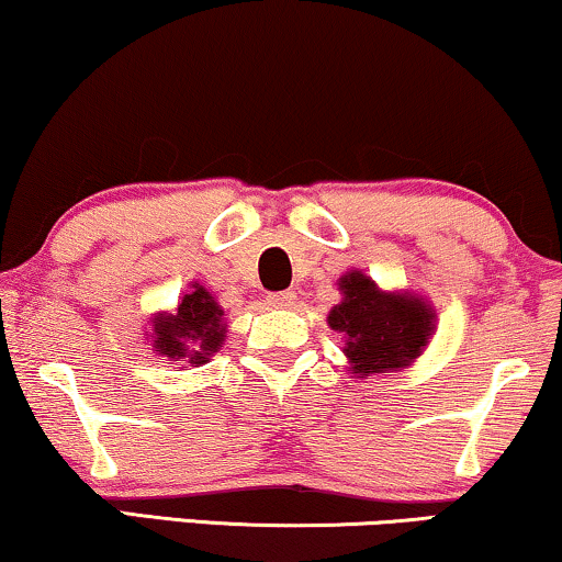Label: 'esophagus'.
Here are the masks:
<instances>
[{
	"instance_id": "obj_1",
	"label": "esophagus",
	"mask_w": 562,
	"mask_h": 562,
	"mask_svg": "<svg viewBox=\"0 0 562 562\" xmlns=\"http://www.w3.org/2000/svg\"><path fill=\"white\" fill-rule=\"evenodd\" d=\"M295 293L293 290H285V293H269L267 295V303L272 305V308H293L295 305Z\"/></svg>"
}]
</instances>
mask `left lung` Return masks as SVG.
Returning a JSON list of instances; mask_svg holds the SVG:
<instances>
[{
  "mask_svg": "<svg viewBox=\"0 0 562 562\" xmlns=\"http://www.w3.org/2000/svg\"><path fill=\"white\" fill-rule=\"evenodd\" d=\"M339 301L326 324L342 334L352 379L400 373L430 345L438 314L432 303L409 290H383L363 269H350L337 280Z\"/></svg>",
  "mask_w": 562,
  "mask_h": 562,
  "instance_id": "8db88e82",
  "label": "left lung"
}]
</instances>
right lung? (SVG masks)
<instances>
[{
  "instance_id": "right-lung-1",
  "label": "right lung",
  "mask_w": 562,
  "mask_h": 562,
  "mask_svg": "<svg viewBox=\"0 0 562 562\" xmlns=\"http://www.w3.org/2000/svg\"><path fill=\"white\" fill-rule=\"evenodd\" d=\"M228 322H225L223 305L207 288L191 282L187 293L181 295L173 311H158L150 318V347L160 358L173 360V363L199 368L210 363V358L225 345Z\"/></svg>"
}]
</instances>
